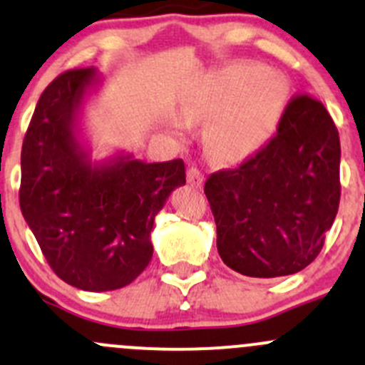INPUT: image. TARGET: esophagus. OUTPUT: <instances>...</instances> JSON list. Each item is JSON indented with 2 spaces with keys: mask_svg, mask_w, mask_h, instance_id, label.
<instances>
[{
  "mask_svg": "<svg viewBox=\"0 0 365 365\" xmlns=\"http://www.w3.org/2000/svg\"><path fill=\"white\" fill-rule=\"evenodd\" d=\"M203 175H201L200 169L196 168H190L189 171H187V182H189L190 187H196V189H201V185H203Z\"/></svg>",
  "mask_w": 365,
  "mask_h": 365,
  "instance_id": "34e87169",
  "label": "esophagus"
}]
</instances>
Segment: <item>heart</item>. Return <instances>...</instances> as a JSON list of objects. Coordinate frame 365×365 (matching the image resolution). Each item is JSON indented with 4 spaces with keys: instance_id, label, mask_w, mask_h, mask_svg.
<instances>
[{
    "instance_id": "b5f03b06",
    "label": "heart",
    "mask_w": 365,
    "mask_h": 365,
    "mask_svg": "<svg viewBox=\"0 0 365 365\" xmlns=\"http://www.w3.org/2000/svg\"><path fill=\"white\" fill-rule=\"evenodd\" d=\"M287 98V83L262 66L237 63L205 80L182 101L187 119L212 118L207 144L217 157L244 158L265 144L277 128ZM182 126V121H175Z\"/></svg>"
}]
</instances>
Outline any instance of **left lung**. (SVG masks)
<instances>
[{
	"mask_svg": "<svg viewBox=\"0 0 365 365\" xmlns=\"http://www.w3.org/2000/svg\"><path fill=\"white\" fill-rule=\"evenodd\" d=\"M339 165L341 143L328 110L314 98L296 96L277 135L255 157L205 183L222 262L251 278L305 269L337 215Z\"/></svg>",
	"mask_w": 365,
	"mask_h": 365,
	"instance_id": "1",
	"label": "left lung"
}]
</instances>
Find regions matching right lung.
I'll list each match as a JSON object with an SVG mask.
<instances>
[{
  "label": "right lung",
  "mask_w": 365,
  "mask_h": 365,
  "mask_svg": "<svg viewBox=\"0 0 365 365\" xmlns=\"http://www.w3.org/2000/svg\"><path fill=\"white\" fill-rule=\"evenodd\" d=\"M94 67L56 76L35 107L21 150L19 205L49 267L81 291L132 284L153 257L155 215L185 185L182 158L158 164L118 153L93 162L80 139Z\"/></svg>",
  "instance_id": "1"
}]
</instances>
